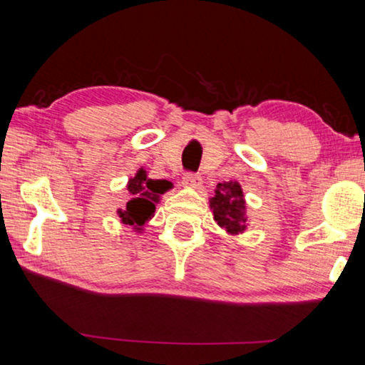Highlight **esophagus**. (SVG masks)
<instances>
[{
    "label": "esophagus",
    "instance_id": "esophagus-1",
    "mask_svg": "<svg viewBox=\"0 0 365 365\" xmlns=\"http://www.w3.org/2000/svg\"><path fill=\"white\" fill-rule=\"evenodd\" d=\"M183 185H185V187H188V188H201L202 178L197 174H191V172H190V174H185Z\"/></svg>",
    "mask_w": 365,
    "mask_h": 365
}]
</instances>
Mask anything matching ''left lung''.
<instances>
[{
  "instance_id": "left-lung-1",
  "label": "left lung",
  "mask_w": 365,
  "mask_h": 365,
  "mask_svg": "<svg viewBox=\"0 0 365 365\" xmlns=\"http://www.w3.org/2000/svg\"><path fill=\"white\" fill-rule=\"evenodd\" d=\"M209 205L214 212V220L227 233L238 235L246 230V202L238 182L217 183V190L209 200Z\"/></svg>"
}]
</instances>
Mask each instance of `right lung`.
<instances>
[{"label":"right lung","instance_id":"1","mask_svg":"<svg viewBox=\"0 0 365 365\" xmlns=\"http://www.w3.org/2000/svg\"><path fill=\"white\" fill-rule=\"evenodd\" d=\"M170 188V182L168 180H153L146 175L145 169H140L137 175L128 180L127 190L130 197L127 201V207L119 211V217L122 224L132 225L141 230L148 220H150L154 212H156V205L159 197Z\"/></svg>","mask_w":365,"mask_h":365}]
</instances>
